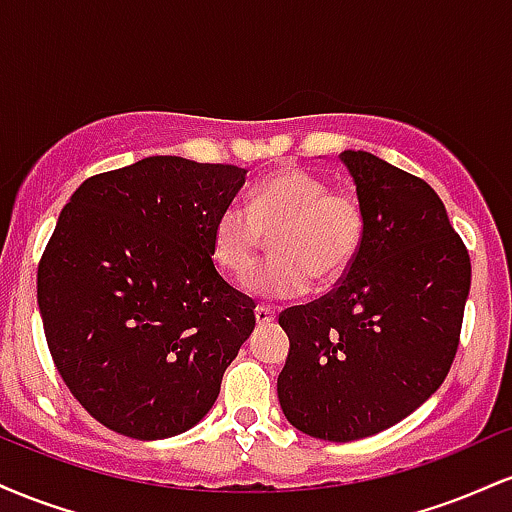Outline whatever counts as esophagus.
Here are the masks:
<instances>
[{
    "label": "esophagus",
    "instance_id": "1",
    "mask_svg": "<svg viewBox=\"0 0 512 512\" xmlns=\"http://www.w3.org/2000/svg\"><path fill=\"white\" fill-rule=\"evenodd\" d=\"M255 317H257V325H269V322H274L276 313H274L272 308H264V305H257Z\"/></svg>",
    "mask_w": 512,
    "mask_h": 512
}]
</instances>
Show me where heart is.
I'll list each match as a JSON object with an SVG mask.
<instances>
[{
  "instance_id": "b5f03b06",
  "label": "heart",
  "mask_w": 512,
  "mask_h": 512,
  "mask_svg": "<svg viewBox=\"0 0 512 512\" xmlns=\"http://www.w3.org/2000/svg\"><path fill=\"white\" fill-rule=\"evenodd\" d=\"M366 231V211L358 195L337 190L320 175L286 168L250 192V204H228L211 231L214 260L223 272L245 279L267 238L274 257L250 276L248 289L269 301L298 298L310 284L342 279Z\"/></svg>"
}]
</instances>
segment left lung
Masks as SVG:
<instances>
[{"label": "left lung", "mask_w": 512, "mask_h": 512, "mask_svg": "<svg viewBox=\"0 0 512 512\" xmlns=\"http://www.w3.org/2000/svg\"><path fill=\"white\" fill-rule=\"evenodd\" d=\"M366 211L356 260L313 303L279 315L291 339L276 380L298 431L349 443L399 424L443 385L460 346L472 262L426 180L344 151Z\"/></svg>", "instance_id": "left-lung-1"}]
</instances>
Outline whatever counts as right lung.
<instances>
[{"label": "right lung", "instance_id": "add662e5", "mask_svg": "<svg viewBox=\"0 0 512 512\" xmlns=\"http://www.w3.org/2000/svg\"><path fill=\"white\" fill-rule=\"evenodd\" d=\"M248 170L149 156L81 182L38 262L57 373L110 431L178 436L216 402L255 301L214 267L211 231Z\"/></svg>", "mask_w": 512, "mask_h": 512}]
</instances>
